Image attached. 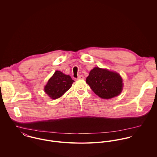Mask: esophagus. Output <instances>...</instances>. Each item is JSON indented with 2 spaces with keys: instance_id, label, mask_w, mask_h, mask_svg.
Listing matches in <instances>:
<instances>
[{
  "instance_id": "34e87169",
  "label": "esophagus",
  "mask_w": 157,
  "mask_h": 157,
  "mask_svg": "<svg viewBox=\"0 0 157 157\" xmlns=\"http://www.w3.org/2000/svg\"><path fill=\"white\" fill-rule=\"evenodd\" d=\"M84 78H85V77H84L82 75H80L78 77V78H77L78 80H80V79H84Z\"/></svg>"
}]
</instances>
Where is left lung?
<instances>
[{
    "label": "left lung",
    "mask_w": 157,
    "mask_h": 157,
    "mask_svg": "<svg viewBox=\"0 0 157 157\" xmlns=\"http://www.w3.org/2000/svg\"><path fill=\"white\" fill-rule=\"evenodd\" d=\"M86 83L96 95L103 99H111L118 95L123 86L119 74L98 67L90 71Z\"/></svg>",
    "instance_id": "1"
}]
</instances>
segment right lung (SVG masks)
Masks as SVG:
<instances>
[{
    "mask_svg": "<svg viewBox=\"0 0 157 157\" xmlns=\"http://www.w3.org/2000/svg\"><path fill=\"white\" fill-rule=\"evenodd\" d=\"M74 82L69 75L56 71L49 79L44 88V90L51 98L55 100L62 97L69 90Z\"/></svg>",
    "mask_w": 157,
    "mask_h": 157,
    "instance_id": "obj_1",
    "label": "right lung"
}]
</instances>
